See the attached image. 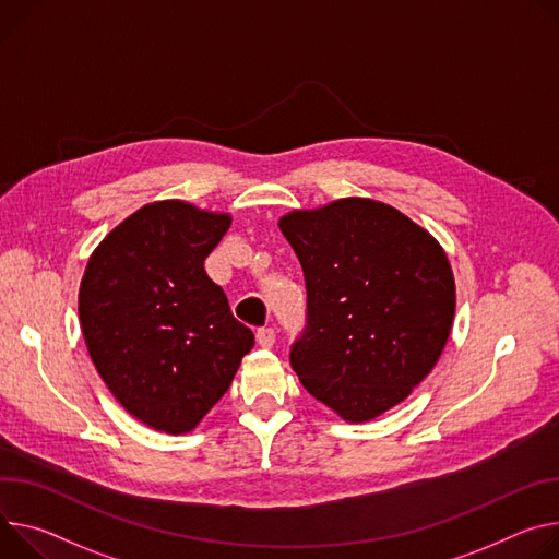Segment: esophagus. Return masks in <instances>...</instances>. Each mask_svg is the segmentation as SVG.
I'll list each match as a JSON object with an SVG mask.
<instances>
[{
	"mask_svg": "<svg viewBox=\"0 0 559 559\" xmlns=\"http://www.w3.org/2000/svg\"><path fill=\"white\" fill-rule=\"evenodd\" d=\"M257 341L261 347H272L276 343V332L272 328H261L257 332Z\"/></svg>",
	"mask_w": 559,
	"mask_h": 559,
	"instance_id": "esophagus-1",
	"label": "esophagus"
}]
</instances>
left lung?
<instances>
[{
    "label": "left lung",
    "mask_w": 559,
    "mask_h": 559,
    "mask_svg": "<svg viewBox=\"0 0 559 559\" xmlns=\"http://www.w3.org/2000/svg\"><path fill=\"white\" fill-rule=\"evenodd\" d=\"M278 227L308 287V325L289 364L341 419L372 421L408 399L445 347L456 306L445 251L370 198L294 210Z\"/></svg>",
    "instance_id": "8db88e82"
}]
</instances>
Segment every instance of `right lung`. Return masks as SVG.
I'll list each match as a JSON object with an SVG mask.
<instances>
[{
    "instance_id": "add662e5",
    "label": "right lung",
    "mask_w": 559,
    "mask_h": 559,
    "mask_svg": "<svg viewBox=\"0 0 559 559\" xmlns=\"http://www.w3.org/2000/svg\"><path fill=\"white\" fill-rule=\"evenodd\" d=\"M229 225L185 200L148 202L86 263L78 312L88 357L122 408L158 432H191L253 347L205 272Z\"/></svg>"
}]
</instances>
